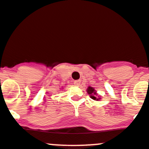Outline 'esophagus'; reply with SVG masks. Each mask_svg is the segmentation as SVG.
Wrapping results in <instances>:
<instances>
[{
	"mask_svg": "<svg viewBox=\"0 0 149 149\" xmlns=\"http://www.w3.org/2000/svg\"><path fill=\"white\" fill-rule=\"evenodd\" d=\"M80 84H81V80H77V81H74V84L76 86H79Z\"/></svg>",
	"mask_w": 149,
	"mask_h": 149,
	"instance_id": "34e87169",
	"label": "esophagus"
}]
</instances>
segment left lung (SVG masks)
<instances>
[{
  "label": "left lung",
  "instance_id": "1",
  "mask_svg": "<svg viewBox=\"0 0 149 149\" xmlns=\"http://www.w3.org/2000/svg\"><path fill=\"white\" fill-rule=\"evenodd\" d=\"M86 91L88 93V94L90 95V98H92L94 101H100L101 99V96L100 95H98V93H97L96 91L95 90L94 88L93 87H88V88L86 89Z\"/></svg>",
  "mask_w": 149,
  "mask_h": 149
}]
</instances>
